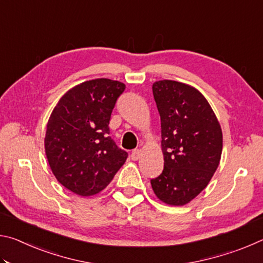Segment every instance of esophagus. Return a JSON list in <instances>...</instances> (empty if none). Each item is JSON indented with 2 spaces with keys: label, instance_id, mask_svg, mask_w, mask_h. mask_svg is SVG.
Instances as JSON below:
<instances>
[{
  "label": "esophagus",
  "instance_id": "obj_1",
  "mask_svg": "<svg viewBox=\"0 0 263 263\" xmlns=\"http://www.w3.org/2000/svg\"><path fill=\"white\" fill-rule=\"evenodd\" d=\"M140 157H141V151H140V149H135V151H132V153H131V158H132L133 161H137V160H139V159H140Z\"/></svg>",
  "mask_w": 263,
  "mask_h": 263
}]
</instances>
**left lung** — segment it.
<instances>
[{"label": "left lung", "instance_id": "left-lung-1", "mask_svg": "<svg viewBox=\"0 0 263 263\" xmlns=\"http://www.w3.org/2000/svg\"><path fill=\"white\" fill-rule=\"evenodd\" d=\"M161 119L163 171L151 180L169 205H185L209 184L220 161L222 133L215 112L197 89L162 80L153 83Z\"/></svg>", "mask_w": 263, "mask_h": 263}]
</instances>
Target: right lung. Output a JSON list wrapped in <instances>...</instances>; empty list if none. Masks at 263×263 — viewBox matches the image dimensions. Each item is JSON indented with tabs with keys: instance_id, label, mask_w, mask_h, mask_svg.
I'll list each match as a JSON object with an SVG mask.
<instances>
[{
	"instance_id": "add662e5",
	"label": "right lung",
	"mask_w": 263,
	"mask_h": 263,
	"mask_svg": "<svg viewBox=\"0 0 263 263\" xmlns=\"http://www.w3.org/2000/svg\"><path fill=\"white\" fill-rule=\"evenodd\" d=\"M125 84L95 79L69 89L48 119L47 161L60 183L80 196L106 188L127 153L109 137V122Z\"/></svg>"
}]
</instances>
